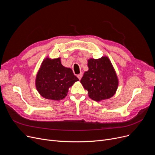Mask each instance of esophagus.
Instances as JSON below:
<instances>
[{"instance_id": "1", "label": "esophagus", "mask_w": 155, "mask_h": 155, "mask_svg": "<svg viewBox=\"0 0 155 155\" xmlns=\"http://www.w3.org/2000/svg\"><path fill=\"white\" fill-rule=\"evenodd\" d=\"M77 77H78V78L79 80H81V78H82V73H80V74L78 75H77Z\"/></svg>"}]
</instances>
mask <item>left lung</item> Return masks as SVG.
I'll use <instances>...</instances> for the list:
<instances>
[{"instance_id": "1", "label": "left lung", "mask_w": 155, "mask_h": 155, "mask_svg": "<svg viewBox=\"0 0 155 155\" xmlns=\"http://www.w3.org/2000/svg\"><path fill=\"white\" fill-rule=\"evenodd\" d=\"M87 64L88 70L84 73L80 82L89 97L97 102L111 98L116 92L119 81L108 57L91 58Z\"/></svg>"}]
</instances>
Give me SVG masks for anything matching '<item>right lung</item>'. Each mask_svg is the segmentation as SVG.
<instances>
[{
  "label": "right lung",
  "instance_id": "right-lung-1",
  "mask_svg": "<svg viewBox=\"0 0 155 155\" xmlns=\"http://www.w3.org/2000/svg\"><path fill=\"white\" fill-rule=\"evenodd\" d=\"M70 68L63 66L60 58H45L36 77L39 94L46 99L60 101L67 95L68 89L78 81Z\"/></svg>",
  "mask_w": 155,
  "mask_h": 155
}]
</instances>
